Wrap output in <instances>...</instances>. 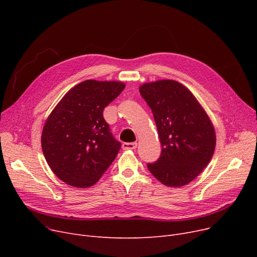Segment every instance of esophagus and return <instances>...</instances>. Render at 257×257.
Returning a JSON list of instances; mask_svg holds the SVG:
<instances>
[{
    "label": "esophagus",
    "mask_w": 257,
    "mask_h": 257,
    "mask_svg": "<svg viewBox=\"0 0 257 257\" xmlns=\"http://www.w3.org/2000/svg\"><path fill=\"white\" fill-rule=\"evenodd\" d=\"M121 147L124 150H134L138 147V143H124Z\"/></svg>",
    "instance_id": "obj_1"
}]
</instances>
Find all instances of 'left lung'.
Masks as SVG:
<instances>
[{
    "instance_id": "obj_1",
    "label": "left lung",
    "mask_w": 257,
    "mask_h": 257,
    "mask_svg": "<svg viewBox=\"0 0 257 257\" xmlns=\"http://www.w3.org/2000/svg\"><path fill=\"white\" fill-rule=\"evenodd\" d=\"M140 92L153 112L163 146L159 159L148 169L169 187L188 184L213 155L217 139L211 119L193 92L178 81L144 83Z\"/></svg>"
}]
</instances>
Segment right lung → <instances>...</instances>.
Segmentation results:
<instances>
[{"label": "right lung", "instance_id": "add662e5", "mask_svg": "<svg viewBox=\"0 0 257 257\" xmlns=\"http://www.w3.org/2000/svg\"><path fill=\"white\" fill-rule=\"evenodd\" d=\"M125 86L120 81L85 80L67 91L48 116L43 153L66 184L92 186L116 157L120 143L113 139L103 110Z\"/></svg>", "mask_w": 257, "mask_h": 257}]
</instances>
